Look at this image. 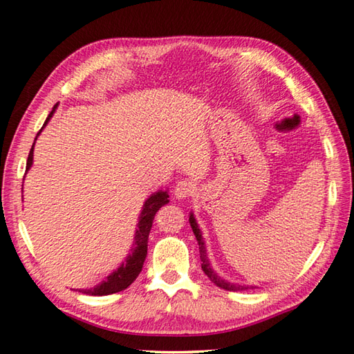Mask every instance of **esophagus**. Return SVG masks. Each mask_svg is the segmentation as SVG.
Masks as SVG:
<instances>
[{
    "label": "esophagus",
    "mask_w": 354,
    "mask_h": 354,
    "mask_svg": "<svg viewBox=\"0 0 354 354\" xmlns=\"http://www.w3.org/2000/svg\"><path fill=\"white\" fill-rule=\"evenodd\" d=\"M172 194L178 201L188 199V197H191V196L194 194V185H193V182H189V180L177 182L176 187H174V189H172Z\"/></svg>",
    "instance_id": "34e87169"
}]
</instances>
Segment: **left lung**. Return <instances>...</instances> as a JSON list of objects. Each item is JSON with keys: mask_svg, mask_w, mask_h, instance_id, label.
Instances as JSON below:
<instances>
[{"mask_svg": "<svg viewBox=\"0 0 354 354\" xmlns=\"http://www.w3.org/2000/svg\"><path fill=\"white\" fill-rule=\"evenodd\" d=\"M189 225L193 228V233L197 239V244H199V253H201V261H202V270L205 272V275L212 280L216 286L221 288V289H225V290H245V289H253L255 286H249V284H239V283H230L225 278H222L221 275H218V272L213 269L212 263H209V258H208V253H207V245H205V241H203L202 236V232L199 228V224L196 222V218L193 213H189Z\"/></svg>", "mask_w": 354, "mask_h": 354, "instance_id": "1", "label": "left lung"}]
</instances>
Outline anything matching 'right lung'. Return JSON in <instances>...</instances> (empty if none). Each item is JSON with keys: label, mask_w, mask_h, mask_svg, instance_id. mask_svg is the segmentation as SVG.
I'll return each instance as SVG.
<instances>
[{"label": "right lung", "mask_w": 354, "mask_h": 354, "mask_svg": "<svg viewBox=\"0 0 354 354\" xmlns=\"http://www.w3.org/2000/svg\"><path fill=\"white\" fill-rule=\"evenodd\" d=\"M55 109H57V104L54 105L51 113L48 115L43 127L46 126L49 120H51L53 115L55 113ZM43 127L40 129V132L37 133V136L41 133ZM34 145L29 151V157L26 161V172L30 169V166H32V161H34ZM167 202H169V193H167V189H157L155 193H152L147 197L146 202L142 203V209L138 216V224H136L138 228L135 230L132 249H130V253L126 257V259H124L120 268L111 272L104 281L96 284L95 288L80 289V292L88 294V295H110V294H115V292H120V290L127 289L130 284L136 280V277L140 275L142 264H145V259L147 255V239L152 228L153 216L161 207L166 205Z\"/></svg>", "instance_id": "right-lung-1"}]
</instances>
